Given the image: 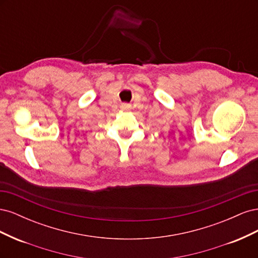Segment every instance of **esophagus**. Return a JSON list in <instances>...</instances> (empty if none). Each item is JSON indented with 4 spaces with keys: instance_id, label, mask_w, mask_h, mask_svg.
<instances>
[{
    "instance_id": "obj_1",
    "label": "esophagus",
    "mask_w": 258,
    "mask_h": 258,
    "mask_svg": "<svg viewBox=\"0 0 258 258\" xmlns=\"http://www.w3.org/2000/svg\"><path fill=\"white\" fill-rule=\"evenodd\" d=\"M120 108H121L122 111H129L130 108H131V105L124 103V104H121V105H120Z\"/></svg>"
}]
</instances>
